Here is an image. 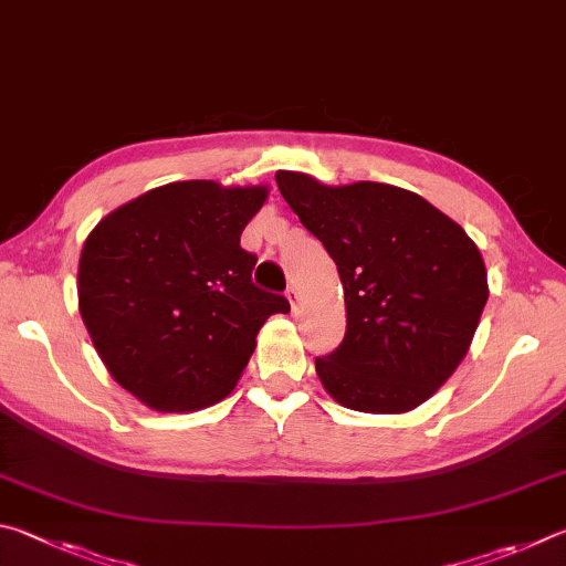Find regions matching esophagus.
<instances>
[{
	"mask_svg": "<svg viewBox=\"0 0 566 566\" xmlns=\"http://www.w3.org/2000/svg\"><path fill=\"white\" fill-rule=\"evenodd\" d=\"M285 298H289V303H291V308H293V313H295V311H298V291H295V289H293V285H291V289H289V291H285Z\"/></svg>",
	"mask_w": 566,
	"mask_h": 566,
	"instance_id": "obj_1",
	"label": "esophagus"
}]
</instances>
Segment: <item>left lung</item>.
<instances>
[{"label": "left lung", "mask_w": 566, "mask_h": 566, "mask_svg": "<svg viewBox=\"0 0 566 566\" xmlns=\"http://www.w3.org/2000/svg\"><path fill=\"white\" fill-rule=\"evenodd\" d=\"M301 223L338 265L345 338L315 358L331 398L358 412H408L470 350L488 303L480 248L452 218L398 186H323L277 171Z\"/></svg>", "instance_id": "1"}]
</instances>
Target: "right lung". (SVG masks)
Here are the masks:
<instances>
[{
  "label": "right lung",
  "mask_w": 566,
  "mask_h": 566,
  "mask_svg": "<svg viewBox=\"0 0 566 566\" xmlns=\"http://www.w3.org/2000/svg\"><path fill=\"white\" fill-rule=\"evenodd\" d=\"M265 186L176 181L96 223L78 258V313L112 378L148 408L191 412L223 400L255 335L291 303L253 285L241 248Z\"/></svg>",
  "instance_id": "1"
}]
</instances>
